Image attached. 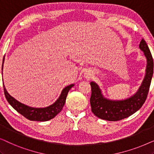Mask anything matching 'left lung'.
Returning a JSON list of instances; mask_svg holds the SVG:
<instances>
[{"label": "left lung", "instance_id": "1", "mask_svg": "<svg viewBox=\"0 0 154 154\" xmlns=\"http://www.w3.org/2000/svg\"><path fill=\"white\" fill-rule=\"evenodd\" d=\"M140 50L146 58V68L144 79L137 92L130 97L122 100H111L105 98L99 85L91 82L92 94L90 105L92 112L97 117L109 121H117L126 119L137 111L146 100L153 73V60L150 50L144 39L141 41Z\"/></svg>", "mask_w": 154, "mask_h": 154}]
</instances>
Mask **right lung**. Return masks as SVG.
<instances>
[{"mask_svg":"<svg viewBox=\"0 0 154 154\" xmlns=\"http://www.w3.org/2000/svg\"><path fill=\"white\" fill-rule=\"evenodd\" d=\"M4 60H5V57H4L3 60L2 70H3ZM73 86H74V84H71V85L65 87L62 90V93L56 102L50 106L45 107V108H34V107H31L22 104V103L15 100L14 97H12L11 95H10L4 85L3 88L6 100L18 113H20L23 116L30 120V121H47L53 119L62 111L63 106H64L65 102H66L68 92Z\"/></svg>","mask_w":154,"mask_h":154,"instance_id":"add662e5","label":"right lung"}]
</instances>
